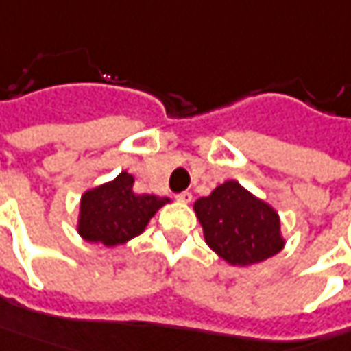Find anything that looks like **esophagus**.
Returning <instances> with one entry per match:
<instances>
[{
  "instance_id": "esophagus-1",
  "label": "esophagus",
  "mask_w": 351,
  "mask_h": 351,
  "mask_svg": "<svg viewBox=\"0 0 351 351\" xmlns=\"http://www.w3.org/2000/svg\"><path fill=\"white\" fill-rule=\"evenodd\" d=\"M176 198H178L180 202H191V200H192V192H189V191L180 192V194H176Z\"/></svg>"
}]
</instances>
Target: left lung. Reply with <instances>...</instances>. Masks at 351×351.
<instances>
[{
	"label": "left lung",
	"mask_w": 351,
	"mask_h": 351,
	"mask_svg": "<svg viewBox=\"0 0 351 351\" xmlns=\"http://www.w3.org/2000/svg\"><path fill=\"white\" fill-rule=\"evenodd\" d=\"M206 243L232 265H253L281 252L279 214L236 180L194 202Z\"/></svg>",
	"instance_id": "8db88e82"
}]
</instances>
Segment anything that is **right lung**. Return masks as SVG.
Returning <instances> with one entry per match:
<instances>
[{"mask_svg": "<svg viewBox=\"0 0 351 351\" xmlns=\"http://www.w3.org/2000/svg\"><path fill=\"white\" fill-rule=\"evenodd\" d=\"M169 198L155 194H135L133 176L128 173L88 191L80 202L78 232L86 241L104 243L114 247L139 236L149 220Z\"/></svg>", "mask_w": 351, "mask_h": 351, "instance_id": "obj_1", "label": "right lung"}]
</instances>
